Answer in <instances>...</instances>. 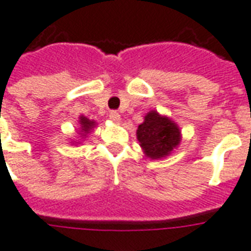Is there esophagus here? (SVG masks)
Returning <instances> with one entry per match:
<instances>
[{"label":"esophagus","mask_w":251,"mask_h":251,"mask_svg":"<svg viewBox=\"0 0 251 251\" xmlns=\"http://www.w3.org/2000/svg\"><path fill=\"white\" fill-rule=\"evenodd\" d=\"M109 118H110V121L114 122V124H120V121H121V116H120L117 112H110Z\"/></svg>","instance_id":"1"}]
</instances>
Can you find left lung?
Segmentation results:
<instances>
[{
    "label": "left lung",
    "mask_w": 251,
    "mask_h": 251,
    "mask_svg": "<svg viewBox=\"0 0 251 251\" xmlns=\"http://www.w3.org/2000/svg\"><path fill=\"white\" fill-rule=\"evenodd\" d=\"M137 139L146 157L160 160L178 147L182 134L175 121L152 109L138 126Z\"/></svg>",
    "instance_id": "1"
}]
</instances>
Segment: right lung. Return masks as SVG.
Segmentation results:
<instances>
[{
  "label": "right lung",
  "mask_w": 251,
  "mask_h": 251,
  "mask_svg": "<svg viewBox=\"0 0 251 251\" xmlns=\"http://www.w3.org/2000/svg\"><path fill=\"white\" fill-rule=\"evenodd\" d=\"M96 121L94 120H90V118H87L86 116H79V120H78V126H76V133H78V138H76L75 141L73 139L72 145L76 146L80 145L82 142L84 141V138H87V135L92 131V130L96 127Z\"/></svg>",
  "instance_id": "right-lung-1"
}]
</instances>
